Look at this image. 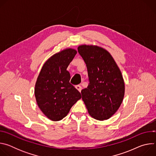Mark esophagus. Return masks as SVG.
Segmentation results:
<instances>
[{
	"label": "esophagus",
	"instance_id": "1",
	"mask_svg": "<svg viewBox=\"0 0 156 156\" xmlns=\"http://www.w3.org/2000/svg\"><path fill=\"white\" fill-rule=\"evenodd\" d=\"M75 87L77 89V90H78L80 92H81V90H82V87H81V85H76V86H75Z\"/></svg>",
	"mask_w": 156,
	"mask_h": 156
}]
</instances>
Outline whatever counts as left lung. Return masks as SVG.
Segmentation results:
<instances>
[{
  "label": "left lung",
  "mask_w": 156,
  "mask_h": 156,
  "mask_svg": "<svg viewBox=\"0 0 156 156\" xmlns=\"http://www.w3.org/2000/svg\"><path fill=\"white\" fill-rule=\"evenodd\" d=\"M78 51L87 69L90 84L81 90L82 99L93 118L102 121L119 108L125 95V83L112 56L105 49L81 45Z\"/></svg>",
  "instance_id": "left-lung-1"
}]
</instances>
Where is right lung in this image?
Here are the masks:
<instances>
[{
	"mask_svg": "<svg viewBox=\"0 0 156 156\" xmlns=\"http://www.w3.org/2000/svg\"><path fill=\"white\" fill-rule=\"evenodd\" d=\"M76 53L75 49L67 48L54 54L44 63L37 78L36 100L42 112L51 120L63 119L81 98L70 83V74L66 70Z\"/></svg>",
	"mask_w": 156,
	"mask_h": 156,
	"instance_id": "right-lung-1",
	"label": "right lung"
}]
</instances>
